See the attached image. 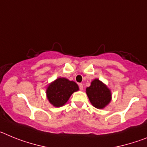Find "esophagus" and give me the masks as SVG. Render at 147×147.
Here are the masks:
<instances>
[{"label":"esophagus","mask_w":147,"mask_h":147,"mask_svg":"<svg viewBox=\"0 0 147 147\" xmlns=\"http://www.w3.org/2000/svg\"><path fill=\"white\" fill-rule=\"evenodd\" d=\"M79 87H80V89L81 90H83V85L82 84H79Z\"/></svg>","instance_id":"esophagus-1"}]
</instances>
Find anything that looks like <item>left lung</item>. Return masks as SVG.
<instances>
[{
  "mask_svg": "<svg viewBox=\"0 0 147 147\" xmlns=\"http://www.w3.org/2000/svg\"><path fill=\"white\" fill-rule=\"evenodd\" d=\"M86 93L90 103L97 109L107 107L112 99L111 90L98 79H94L91 82L90 86L86 88Z\"/></svg>",
  "mask_w": 147,
  "mask_h": 147,
  "instance_id": "8db88e82",
  "label": "left lung"
}]
</instances>
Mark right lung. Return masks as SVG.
<instances>
[{
  "mask_svg": "<svg viewBox=\"0 0 147 147\" xmlns=\"http://www.w3.org/2000/svg\"><path fill=\"white\" fill-rule=\"evenodd\" d=\"M78 90L79 86L75 82L59 77L48 85L45 93L49 102L54 107H59L65 105L71 95Z\"/></svg>",
  "mask_w": 147,
  "mask_h": 147,
  "instance_id": "right-lung-1",
  "label": "right lung"
}]
</instances>
